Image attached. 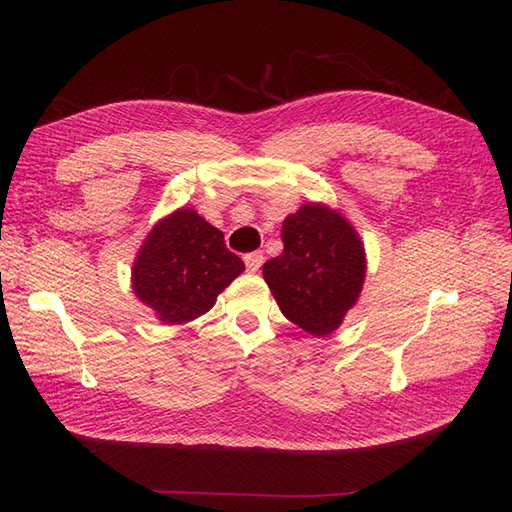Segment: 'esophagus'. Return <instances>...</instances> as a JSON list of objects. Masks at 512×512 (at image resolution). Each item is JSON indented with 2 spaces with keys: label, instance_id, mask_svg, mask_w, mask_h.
<instances>
[{
  "label": "esophagus",
  "instance_id": "obj_1",
  "mask_svg": "<svg viewBox=\"0 0 512 512\" xmlns=\"http://www.w3.org/2000/svg\"><path fill=\"white\" fill-rule=\"evenodd\" d=\"M243 260H245V267H247V271L256 273V271L260 269L262 262H265V256H262V252H250V254H245V256H243Z\"/></svg>",
  "mask_w": 512,
  "mask_h": 512
}]
</instances>
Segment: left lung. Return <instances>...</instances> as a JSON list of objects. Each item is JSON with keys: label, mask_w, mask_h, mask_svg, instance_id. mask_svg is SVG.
Here are the masks:
<instances>
[{"label": "left lung", "mask_w": 512, "mask_h": 512, "mask_svg": "<svg viewBox=\"0 0 512 512\" xmlns=\"http://www.w3.org/2000/svg\"><path fill=\"white\" fill-rule=\"evenodd\" d=\"M284 252L267 260L262 277L282 314L312 335L344 322L365 282V247L342 213L309 203L282 226Z\"/></svg>", "instance_id": "left-lung-1"}]
</instances>
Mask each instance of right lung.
<instances>
[{
  "instance_id": "right-lung-1",
  "label": "right lung",
  "mask_w": 512,
  "mask_h": 512,
  "mask_svg": "<svg viewBox=\"0 0 512 512\" xmlns=\"http://www.w3.org/2000/svg\"><path fill=\"white\" fill-rule=\"evenodd\" d=\"M243 269L224 232L181 207L151 228L134 260L132 288L162 322L183 324L209 312Z\"/></svg>"
}]
</instances>
